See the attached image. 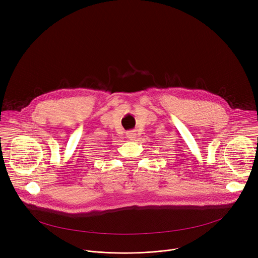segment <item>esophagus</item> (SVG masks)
<instances>
[{
	"label": "esophagus",
	"mask_w": 258,
	"mask_h": 258,
	"mask_svg": "<svg viewBox=\"0 0 258 258\" xmlns=\"http://www.w3.org/2000/svg\"><path fill=\"white\" fill-rule=\"evenodd\" d=\"M126 137H127V139L133 141V140H135L137 138V135H136L135 132H127L126 133Z\"/></svg>",
	"instance_id": "esophagus-1"
}]
</instances>
